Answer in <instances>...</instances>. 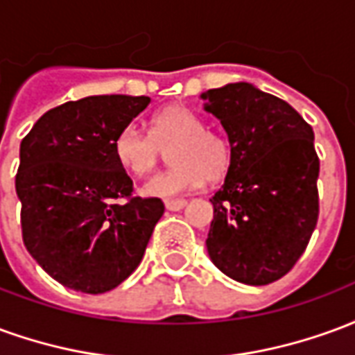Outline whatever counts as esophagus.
Segmentation results:
<instances>
[{"mask_svg":"<svg viewBox=\"0 0 355 355\" xmlns=\"http://www.w3.org/2000/svg\"><path fill=\"white\" fill-rule=\"evenodd\" d=\"M186 200H167L165 201V209L167 211H180V209L186 207Z\"/></svg>","mask_w":355,"mask_h":355,"instance_id":"esophagus-1","label":"esophagus"}]
</instances>
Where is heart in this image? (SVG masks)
Here are the masks:
<instances>
[{"instance_id":"obj_1","label":"heart","mask_w":355,"mask_h":355,"mask_svg":"<svg viewBox=\"0 0 355 355\" xmlns=\"http://www.w3.org/2000/svg\"><path fill=\"white\" fill-rule=\"evenodd\" d=\"M173 144L175 146H172ZM171 148L169 171L155 175L142 186L150 198H173L200 188L205 180L223 178L232 165L230 142L223 135L205 129L198 114L186 106H167L152 117V137L139 125H125L114 140L117 163L137 177L150 175Z\"/></svg>"}]
</instances>
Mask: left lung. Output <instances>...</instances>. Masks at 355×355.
<instances>
[{
	"label": "left lung",
	"mask_w": 355,
	"mask_h": 355,
	"mask_svg": "<svg viewBox=\"0 0 355 355\" xmlns=\"http://www.w3.org/2000/svg\"><path fill=\"white\" fill-rule=\"evenodd\" d=\"M201 101L232 148L223 188L211 198L207 253L232 279L268 285L295 266L318 223L312 127L291 104L245 81L209 89Z\"/></svg>",
	"instance_id": "1"
}]
</instances>
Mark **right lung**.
<instances>
[{
	"label": "right lung",
	"mask_w": 355,
	"mask_h": 355,
	"mask_svg": "<svg viewBox=\"0 0 355 355\" xmlns=\"http://www.w3.org/2000/svg\"><path fill=\"white\" fill-rule=\"evenodd\" d=\"M148 104V96L129 94L66 102L20 142L22 239L68 289L98 295L117 287L140 264L162 218V200L132 198V180L114 154L117 132Z\"/></svg>",
	"instance_id": "obj_1"
}]
</instances>
